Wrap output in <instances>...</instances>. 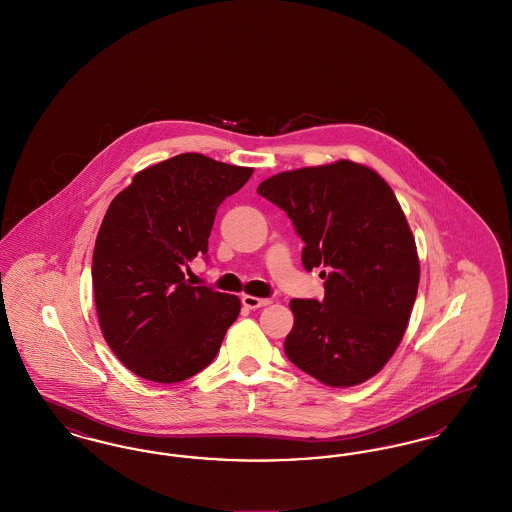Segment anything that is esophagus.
Wrapping results in <instances>:
<instances>
[{
  "instance_id": "esophagus-1",
  "label": "esophagus",
  "mask_w": 512,
  "mask_h": 512,
  "mask_svg": "<svg viewBox=\"0 0 512 512\" xmlns=\"http://www.w3.org/2000/svg\"><path fill=\"white\" fill-rule=\"evenodd\" d=\"M242 303H244V307H247V309H261V307H267L270 299L255 297V295H244Z\"/></svg>"
}]
</instances>
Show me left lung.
<instances>
[{
	"label": "left lung",
	"instance_id": "1",
	"mask_svg": "<svg viewBox=\"0 0 512 512\" xmlns=\"http://www.w3.org/2000/svg\"><path fill=\"white\" fill-rule=\"evenodd\" d=\"M257 194L292 219L305 270L328 268L322 301H290L288 359L330 388L370 380L403 340L420 282L413 232L390 184L340 159L274 174Z\"/></svg>",
	"mask_w": 512,
	"mask_h": 512
}]
</instances>
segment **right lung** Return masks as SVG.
I'll list each match as a JSON object with an SVG mask.
<instances>
[{"instance_id": "add662e5", "label": "right lung", "mask_w": 512, "mask_h": 512, "mask_svg": "<svg viewBox=\"0 0 512 512\" xmlns=\"http://www.w3.org/2000/svg\"><path fill=\"white\" fill-rule=\"evenodd\" d=\"M253 169L182 153L138 172L101 222L92 282L101 334L136 376L174 384L211 365L240 315L238 295L190 286L217 207Z\"/></svg>"}]
</instances>
